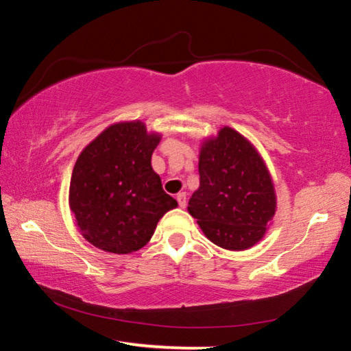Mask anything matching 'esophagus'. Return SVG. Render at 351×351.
<instances>
[{"label":"esophagus","mask_w":351,"mask_h":351,"mask_svg":"<svg viewBox=\"0 0 351 351\" xmlns=\"http://www.w3.org/2000/svg\"><path fill=\"white\" fill-rule=\"evenodd\" d=\"M176 201H178V204H180V207H186L187 206V198H186V193L184 192H180L176 195Z\"/></svg>","instance_id":"esophagus-1"}]
</instances>
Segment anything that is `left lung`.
<instances>
[{"mask_svg": "<svg viewBox=\"0 0 351 351\" xmlns=\"http://www.w3.org/2000/svg\"><path fill=\"white\" fill-rule=\"evenodd\" d=\"M199 187L187 210L213 245L245 251L263 239L277 212L268 165L251 141L224 125L199 145Z\"/></svg>", "mask_w": 351, "mask_h": 351, "instance_id": "1", "label": "left lung"}]
</instances>
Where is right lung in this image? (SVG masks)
<instances>
[{
	"label": "right lung",
	"mask_w": 351,
	"mask_h": 351,
	"mask_svg": "<svg viewBox=\"0 0 351 351\" xmlns=\"http://www.w3.org/2000/svg\"><path fill=\"white\" fill-rule=\"evenodd\" d=\"M162 134L142 121L111 123L83 148L69 184V209L83 239L111 254L144 247L178 206L162 190L152 154Z\"/></svg>",
	"instance_id": "1"
}]
</instances>
